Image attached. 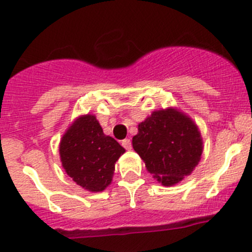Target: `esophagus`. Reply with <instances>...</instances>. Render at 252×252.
<instances>
[{"label": "esophagus", "instance_id": "1", "mask_svg": "<svg viewBox=\"0 0 252 252\" xmlns=\"http://www.w3.org/2000/svg\"><path fill=\"white\" fill-rule=\"evenodd\" d=\"M122 145H123L124 149L130 150V149H131V141H130V139H124V140H122Z\"/></svg>", "mask_w": 252, "mask_h": 252}]
</instances>
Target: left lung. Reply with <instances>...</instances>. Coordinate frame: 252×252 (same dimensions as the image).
I'll list each match as a JSON object with an SVG mask.
<instances>
[{
	"mask_svg": "<svg viewBox=\"0 0 252 252\" xmlns=\"http://www.w3.org/2000/svg\"><path fill=\"white\" fill-rule=\"evenodd\" d=\"M133 147L147 171L162 185L169 187L197 166L202 154V138L189 117L169 107L152 112L139 124Z\"/></svg>",
	"mask_w": 252,
	"mask_h": 252,
	"instance_id": "obj_1",
	"label": "left lung"
}]
</instances>
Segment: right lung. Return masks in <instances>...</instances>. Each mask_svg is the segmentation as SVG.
Masks as SVG:
<instances>
[{
	"label": "right lung",
	"instance_id": "right-lung-1",
	"mask_svg": "<svg viewBox=\"0 0 252 252\" xmlns=\"http://www.w3.org/2000/svg\"><path fill=\"white\" fill-rule=\"evenodd\" d=\"M126 152L113 138L103 134L93 114L79 117L68 128L60 144L65 173L78 185L93 192L111 184L114 164Z\"/></svg>",
	"mask_w": 252,
	"mask_h": 252
}]
</instances>
